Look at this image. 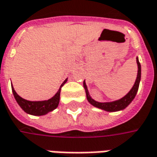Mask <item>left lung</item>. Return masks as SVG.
<instances>
[{
    "instance_id": "obj_1",
    "label": "left lung",
    "mask_w": 157,
    "mask_h": 157,
    "mask_svg": "<svg viewBox=\"0 0 157 157\" xmlns=\"http://www.w3.org/2000/svg\"><path fill=\"white\" fill-rule=\"evenodd\" d=\"M136 64H137V75H136L135 84L132 86V88L130 89V91L124 97H123L122 98L118 99V100L111 101V102H98V101L94 100L88 91L86 81H84L83 85H84V88L86 90V98H87L88 102L94 107H97L98 109L105 110V111H109V112H115V111L124 110L125 108L129 105L133 101V99L135 98L137 91H138V87H139L140 81H141V65L139 63L138 57H136Z\"/></svg>"
}]
</instances>
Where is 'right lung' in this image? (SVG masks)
<instances>
[{
  "mask_svg": "<svg viewBox=\"0 0 157 157\" xmlns=\"http://www.w3.org/2000/svg\"><path fill=\"white\" fill-rule=\"evenodd\" d=\"M66 81H67V78L62 83V85L59 87V91L56 92V94L48 100L29 101L24 99L16 93V91H14L13 86L12 85L13 94V97L18 103V105L26 113L33 116H44L52 111L53 110H55L59 106L61 87L66 84Z\"/></svg>",
  "mask_w": 157,
  "mask_h": 157,
  "instance_id": "obj_1",
  "label": "right lung"
}]
</instances>
